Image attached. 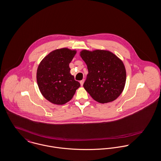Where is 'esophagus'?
<instances>
[{"instance_id":"34e87169","label":"esophagus","mask_w":161,"mask_h":161,"mask_svg":"<svg viewBox=\"0 0 161 161\" xmlns=\"http://www.w3.org/2000/svg\"><path fill=\"white\" fill-rule=\"evenodd\" d=\"M84 81H85V80H81V81H80V85H81V86H82L83 85V83H84Z\"/></svg>"}]
</instances>
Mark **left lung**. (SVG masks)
Wrapping results in <instances>:
<instances>
[{
    "mask_svg": "<svg viewBox=\"0 0 161 161\" xmlns=\"http://www.w3.org/2000/svg\"><path fill=\"white\" fill-rule=\"evenodd\" d=\"M86 64L88 74L83 86L99 103L117 99L124 89L126 72L124 64L108 51L83 50L80 53Z\"/></svg>",
    "mask_w": 161,
    "mask_h": 161,
    "instance_id": "obj_1",
    "label": "left lung"
}]
</instances>
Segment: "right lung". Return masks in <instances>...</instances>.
<instances>
[{
  "label": "right lung",
  "mask_w": 161,
  "mask_h": 161,
  "mask_svg": "<svg viewBox=\"0 0 161 161\" xmlns=\"http://www.w3.org/2000/svg\"><path fill=\"white\" fill-rule=\"evenodd\" d=\"M76 51L61 48L53 51L40 63L37 72L38 88L50 102L63 105L72 99L80 86L70 74L69 64Z\"/></svg>",
  "instance_id": "1"
}]
</instances>
